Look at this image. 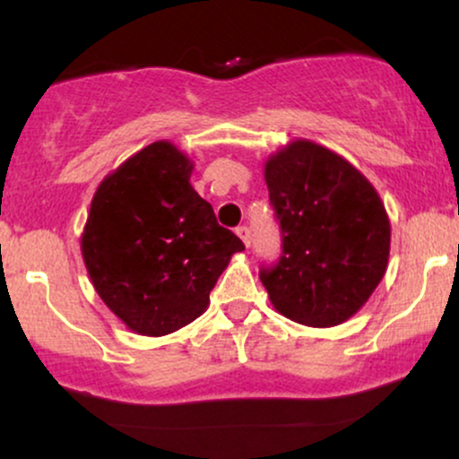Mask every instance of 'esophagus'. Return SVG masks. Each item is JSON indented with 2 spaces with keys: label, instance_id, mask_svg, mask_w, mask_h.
<instances>
[{
  "label": "esophagus",
  "instance_id": "1",
  "mask_svg": "<svg viewBox=\"0 0 459 459\" xmlns=\"http://www.w3.org/2000/svg\"><path fill=\"white\" fill-rule=\"evenodd\" d=\"M237 235H239V239L244 241L246 247H250L252 235H250V229H247V226H239V229H237Z\"/></svg>",
  "mask_w": 459,
  "mask_h": 459
}]
</instances>
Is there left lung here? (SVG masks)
Masks as SVG:
<instances>
[{
	"label": "left lung",
	"instance_id": "obj_1",
	"mask_svg": "<svg viewBox=\"0 0 459 459\" xmlns=\"http://www.w3.org/2000/svg\"><path fill=\"white\" fill-rule=\"evenodd\" d=\"M263 175L282 230L281 261L261 270L272 307L313 328L354 317L391 255L380 194L345 157L310 140L272 152Z\"/></svg>",
	"mask_w": 459,
	"mask_h": 459
}]
</instances>
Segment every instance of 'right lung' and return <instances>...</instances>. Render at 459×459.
Returning <instances> with one entry per match:
<instances>
[{"label":"right lung","mask_w":459,"mask_h":459,"mask_svg":"<svg viewBox=\"0 0 459 459\" xmlns=\"http://www.w3.org/2000/svg\"><path fill=\"white\" fill-rule=\"evenodd\" d=\"M194 161L157 140L99 183L82 233L94 291L131 332L163 336L209 307L244 244L189 183Z\"/></svg>","instance_id":"right-lung-1"}]
</instances>
